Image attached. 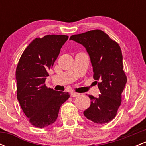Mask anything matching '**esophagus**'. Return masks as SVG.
<instances>
[{"label":"esophagus","instance_id":"obj_1","mask_svg":"<svg viewBox=\"0 0 146 146\" xmlns=\"http://www.w3.org/2000/svg\"><path fill=\"white\" fill-rule=\"evenodd\" d=\"M71 97H73V98H75V97L79 96L80 94H79V93H75V92H71Z\"/></svg>","mask_w":146,"mask_h":146}]
</instances>
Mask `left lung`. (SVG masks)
<instances>
[{"label":"left lung","instance_id":"obj_1","mask_svg":"<svg viewBox=\"0 0 146 146\" xmlns=\"http://www.w3.org/2000/svg\"><path fill=\"white\" fill-rule=\"evenodd\" d=\"M70 40L86 48L93 66V78L100 91L98 98L88 95L90 106L84 111V115L95 123H108L116 116L127 82L121 48L108 34L99 29L73 35Z\"/></svg>","mask_w":146,"mask_h":146}]
</instances>
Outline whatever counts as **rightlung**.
Listing matches in <instances>:
<instances>
[{"mask_svg":"<svg viewBox=\"0 0 146 146\" xmlns=\"http://www.w3.org/2000/svg\"><path fill=\"white\" fill-rule=\"evenodd\" d=\"M68 38L66 35H47L36 38L23 51L16 71L17 98L31 125L42 128L58 117L60 106L69 98L68 93L48 88V70L59 56Z\"/></svg>","mask_w":146,"mask_h":146,"instance_id":"right-lung-1","label":"right lung"}]
</instances>
